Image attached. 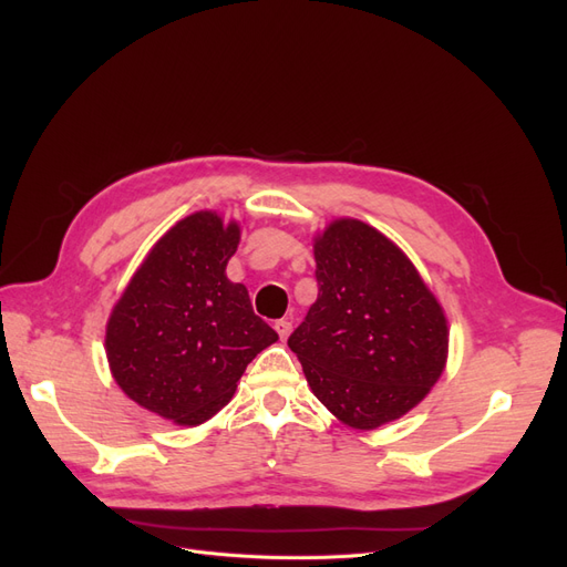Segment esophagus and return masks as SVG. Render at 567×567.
Returning a JSON list of instances; mask_svg holds the SVG:
<instances>
[{"label": "esophagus", "mask_w": 567, "mask_h": 567, "mask_svg": "<svg viewBox=\"0 0 567 567\" xmlns=\"http://www.w3.org/2000/svg\"><path fill=\"white\" fill-rule=\"evenodd\" d=\"M276 331H278L280 340H287V338H289V333H291V321H287V319L276 321Z\"/></svg>", "instance_id": "esophagus-1"}]
</instances>
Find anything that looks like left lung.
<instances>
[{"label": "left lung", "mask_w": 567, "mask_h": 567, "mask_svg": "<svg viewBox=\"0 0 567 567\" xmlns=\"http://www.w3.org/2000/svg\"><path fill=\"white\" fill-rule=\"evenodd\" d=\"M315 261L317 301L287 340L312 393L351 427L400 419L443 372L441 306L404 252L361 220L331 223Z\"/></svg>", "instance_id": "left-lung-1"}]
</instances>
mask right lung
Returning <instances> with one entry per match:
<instances>
[{"label": "right lung", "instance_id": "add662e5", "mask_svg": "<svg viewBox=\"0 0 567 567\" xmlns=\"http://www.w3.org/2000/svg\"><path fill=\"white\" fill-rule=\"evenodd\" d=\"M238 225L199 212L176 223L146 255L114 306L105 349L114 381L140 406L199 425L234 395L255 355L278 333L255 315L225 268Z\"/></svg>", "mask_w": 567, "mask_h": 567}]
</instances>
